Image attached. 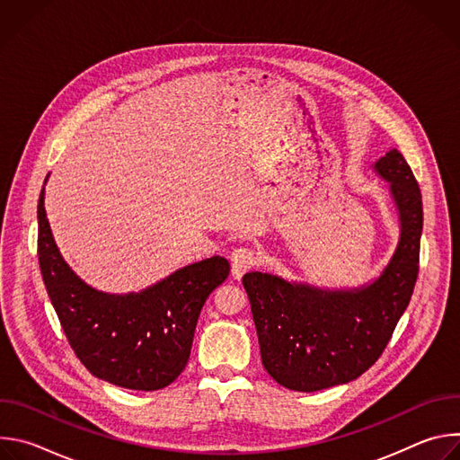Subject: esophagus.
I'll use <instances>...</instances> for the list:
<instances>
[{"instance_id": "34e87169", "label": "esophagus", "mask_w": 460, "mask_h": 460, "mask_svg": "<svg viewBox=\"0 0 460 460\" xmlns=\"http://www.w3.org/2000/svg\"><path fill=\"white\" fill-rule=\"evenodd\" d=\"M256 264L254 252L245 247H238L231 252V273L234 280H240Z\"/></svg>"}]
</instances>
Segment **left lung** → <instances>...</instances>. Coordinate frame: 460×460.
Listing matches in <instances>:
<instances>
[{"label":"left lung","instance_id":"1","mask_svg":"<svg viewBox=\"0 0 460 460\" xmlns=\"http://www.w3.org/2000/svg\"><path fill=\"white\" fill-rule=\"evenodd\" d=\"M389 183L397 209L399 242L384 270L357 288H318L251 271L247 291L261 364L284 387L320 391L348 384L382 355L406 311L419 275L422 196L397 149L373 164Z\"/></svg>","mask_w":460,"mask_h":460}]
</instances>
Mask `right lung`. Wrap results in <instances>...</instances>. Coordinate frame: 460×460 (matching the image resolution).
<instances>
[{
  "instance_id": "1",
  "label": "right lung",
  "mask_w": 460,
  "mask_h": 460,
  "mask_svg": "<svg viewBox=\"0 0 460 460\" xmlns=\"http://www.w3.org/2000/svg\"><path fill=\"white\" fill-rule=\"evenodd\" d=\"M38 258L49 298L82 364L102 380L138 391L162 389L185 369L200 311L229 277V261L211 256L138 293L98 291L63 260L45 213V185Z\"/></svg>"
}]
</instances>
